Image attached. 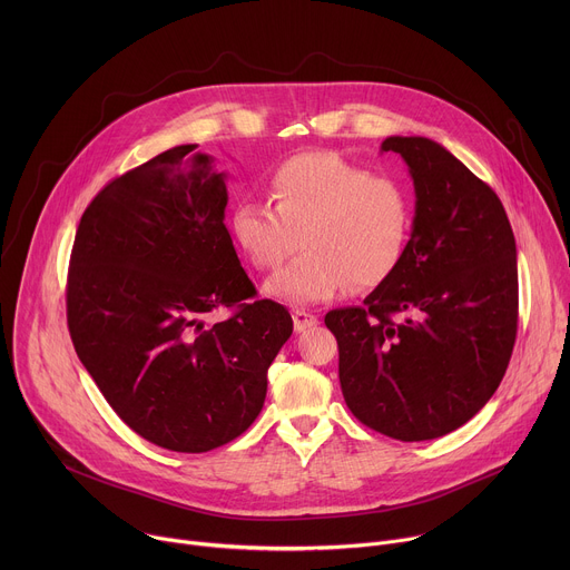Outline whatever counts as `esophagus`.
I'll return each instance as SVG.
<instances>
[{
    "label": "esophagus",
    "mask_w": 570,
    "mask_h": 570,
    "mask_svg": "<svg viewBox=\"0 0 570 570\" xmlns=\"http://www.w3.org/2000/svg\"><path fill=\"white\" fill-rule=\"evenodd\" d=\"M293 327H295L297 334L308 332V330L317 327V317L313 313H306V311H293Z\"/></svg>",
    "instance_id": "obj_1"
}]
</instances>
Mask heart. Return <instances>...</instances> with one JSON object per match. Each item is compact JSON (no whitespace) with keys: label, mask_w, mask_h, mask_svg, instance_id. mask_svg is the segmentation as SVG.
<instances>
[{"label":"heart","mask_w":570,"mask_h":570,"mask_svg":"<svg viewBox=\"0 0 570 570\" xmlns=\"http://www.w3.org/2000/svg\"><path fill=\"white\" fill-rule=\"evenodd\" d=\"M266 203L246 200L232 212L238 248L259 271H277L264 293L295 306L330 302L376 288L399 268L409 246L413 209L409 191L390 176L336 153H299L271 171Z\"/></svg>","instance_id":"heart-1"}]
</instances>
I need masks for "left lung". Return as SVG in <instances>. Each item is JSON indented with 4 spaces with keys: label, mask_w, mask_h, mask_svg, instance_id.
Returning <instances> with one entry per match:
<instances>
[{
    "label": "left lung",
    "mask_w": 570,
    "mask_h": 570,
    "mask_svg": "<svg viewBox=\"0 0 570 570\" xmlns=\"http://www.w3.org/2000/svg\"><path fill=\"white\" fill-rule=\"evenodd\" d=\"M415 185V218L394 275L363 306L334 308L345 403L401 440L442 438L497 392L517 341V243L503 203L442 144L387 137Z\"/></svg>",
    "instance_id": "left-lung-1"
}]
</instances>
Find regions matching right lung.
Here are the masks:
<instances>
[{
	"mask_svg": "<svg viewBox=\"0 0 570 570\" xmlns=\"http://www.w3.org/2000/svg\"><path fill=\"white\" fill-rule=\"evenodd\" d=\"M174 146L106 185L78 223L67 279L73 350L144 440L205 453L264 409L291 313L257 291L225 227V174ZM235 313L214 328L204 313Z\"/></svg>",
	"mask_w": 570,
	"mask_h": 570,
	"instance_id": "obj_1",
	"label": "right lung"
}]
</instances>
